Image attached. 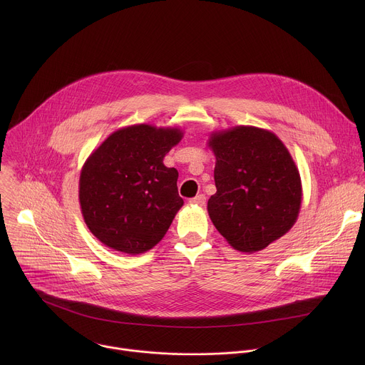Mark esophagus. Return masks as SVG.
<instances>
[{"label":"esophagus","mask_w":365,"mask_h":365,"mask_svg":"<svg viewBox=\"0 0 365 365\" xmlns=\"http://www.w3.org/2000/svg\"><path fill=\"white\" fill-rule=\"evenodd\" d=\"M205 202H206L205 195H196L195 197L189 199V203H190V205H196V206H203Z\"/></svg>","instance_id":"esophagus-1"}]
</instances>
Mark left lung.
<instances>
[{
    "label": "left lung",
    "instance_id": "left-lung-1",
    "mask_svg": "<svg viewBox=\"0 0 365 365\" xmlns=\"http://www.w3.org/2000/svg\"><path fill=\"white\" fill-rule=\"evenodd\" d=\"M215 154L217 193L207 214L227 242L257 252L294 225L302 205V180L286 145L272 131L237 125L207 140Z\"/></svg>",
    "mask_w": 365,
    "mask_h": 365
}]
</instances>
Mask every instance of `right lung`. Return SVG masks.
I'll return each instance as SVG.
<instances>
[{
  "label": "right lung",
  "mask_w": 365,
  "mask_h": 365,
  "mask_svg": "<svg viewBox=\"0 0 365 365\" xmlns=\"http://www.w3.org/2000/svg\"><path fill=\"white\" fill-rule=\"evenodd\" d=\"M182 137L178 127L135 124L91 153L81 170L79 203L86 227L103 245L137 255L166 235L183 199L179 173L163 159Z\"/></svg>",
  "instance_id": "right-lung-1"
}]
</instances>
